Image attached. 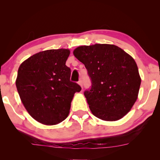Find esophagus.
I'll use <instances>...</instances> for the list:
<instances>
[{
	"label": "esophagus",
	"mask_w": 160,
	"mask_h": 160,
	"mask_svg": "<svg viewBox=\"0 0 160 160\" xmlns=\"http://www.w3.org/2000/svg\"><path fill=\"white\" fill-rule=\"evenodd\" d=\"M78 84H79V85L81 86V88H82V87H83V85H82V81L81 80H80L79 81H78Z\"/></svg>",
	"instance_id": "1"
}]
</instances>
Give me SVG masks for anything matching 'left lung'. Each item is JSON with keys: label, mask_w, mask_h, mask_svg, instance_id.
<instances>
[{"label": "left lung", "mask_w": 160, "mask_h": 160, "mask_svg": "<svg viewBox=\"0 0 160 160\" xmlns=\"http://www.w3.org/2000/svg\"><path fill=\"white\" fill-rule=\"evenodd\" d=\"M74 56L85 65L92 82L84 94L94 116L117 121L137 100L141 83L133 58L117 46L96 44L75 48Z\"/></svg>", "instance_id": "8db88e82"}]
</instances>
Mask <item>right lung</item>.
Returning a JSON list of instances; mask_svg holds the SVG:
<instances>
[{"label":"right lung","instance_id":"obj_1","mask_svg":"<svg viewBox=\"0 0 160 160\" xmlns=\"http://www.w3.org/2000/svg\"><path fill=\"white\" fill-rule=\"evenodd\" d=\"M65 48L41 51L19 67L16 87L20 99L32 118L45 125L61 123L69 114L75 92L81 90L71 82Z\"/></svg>","mask_w":160,"mask_h":160}]
</instances>
